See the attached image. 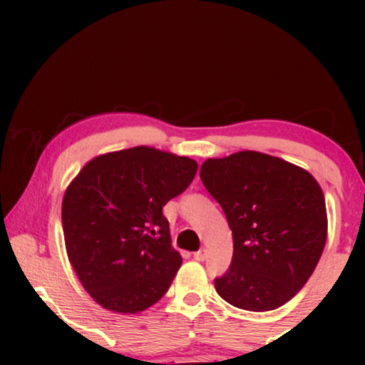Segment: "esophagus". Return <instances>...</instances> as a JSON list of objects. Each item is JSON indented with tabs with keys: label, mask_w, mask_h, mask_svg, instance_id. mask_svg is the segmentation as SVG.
<instances>
[{
	"label": "esophagus",
	"mask_w": 365,
	"mask_h": 365,
	"mask_svg": "<svg viewBox=\"0 0 365 365\" xmlns=\"http://www.w3.org/2000/svg\"><path fill=\"white\" fill-rule=\"evenodd\" d=\"M206 257H207V252L204 249H200V250H197V252H194L195 261H204Z\"/></svg>",
	"instance_id": "obj_1"
}]
</instances>
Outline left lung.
I'll list each match as a JSON object with an SVG mask.
<instances>
[{"mask_svg": "<svg viewBox=\"0 0 365 365\" xmlns=\"http://www.w3.org/2000/svg\"><path fill=\"white\" fill-rule=\"evenodd\" d=\"M200 180L223 207L233 235L221 299L252 312L297 295L319 262L328 235L326 202L309 171L255 150L207 159Z\"/></svg>", "mask_w": 365, "mask_h": 365, "instance_id": "obj_1", "label": "left lung"}]
</instances>
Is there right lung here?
<instances>
[{
	"mask_svg": "<svg viewBox=\"0 0 365 365\" xmlns=\"http://www.w3.org/2000/svg\"><path fill=\"white\" fill-rule=\"evenodd\" d=\"M197 173L194 159L148 145L91 159L66 188L61 223L82 287L104 309L145 311L182 266L163 207Z\"/></svg>",
	"mask_w": 365,
	"mask_h": 365,
	"instance_id": "1",
	"label": "right lung"
}]
</instances>
